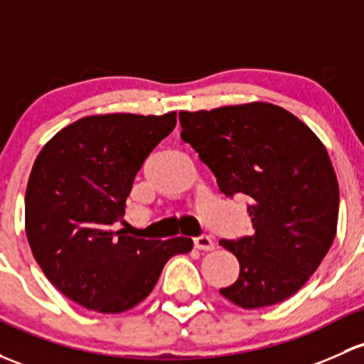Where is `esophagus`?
<instances>
[{
	"instance_id": "obj_1",
	"label": "esophagus",
	"mask_w": 364,
	"mask_h": 364,
	"mask_svg": "<svg viewBox=\"0 0 364 364\" xmlns=\"http://www.w3.org/2000/svg\"><path fill=\"white\" fill-rule=\"evenodd\" d=\"M193 244L197 250L200 251H213L214 250V242L209 235H200V237H195Z\"/></svg>"
}]
</instances>
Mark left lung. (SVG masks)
<instances>
[{
	"label": "left lung",
	"mask_w": 364,
	"mask_h": 364,
	"mask_svg": "<svg viewBox=\"0 0 364 364\" xmlns=\"http://www.w3.org/2000/svg\"><path fill=\"white\" fill-rule=\"evenodd\" d=\"M181 139L227 197H250L255 232L220 240L239 259V279L220 293L242 309L293 296L330 251L338 181L326 148L293 113L270 102L179 112Z\"/></svg>",
	"instance_id": "1"
}]
</instances>
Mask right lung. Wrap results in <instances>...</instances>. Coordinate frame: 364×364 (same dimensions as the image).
Listing matches in <instances>:
<instances>
[{"instance_id": "obj_1", "label": "right lung", "mask_w": 364, "mask_h": 364, "mask_svg": "<svg viewBox=\"0 0 364 364\" xmlns=\"http://www.w3.org/2000/svg\"><path fill=\"white\" fill-rule=\"evenodd\" d=\"M176 127L166 114L109 113L80 118L48 141L26 190V233L48 281L89 311L120 314L155 288L174 255L193 240L127 235L125 200L153 148Z\"/></svg>"}]
</instances>
